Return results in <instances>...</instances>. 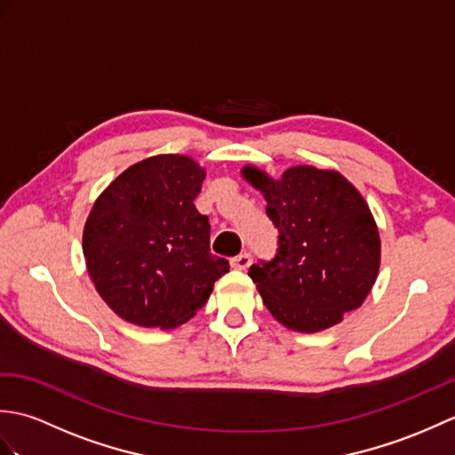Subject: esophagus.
Returning <instances> with one entry per match:
<instances>
[{
  "mask_svg": "<svg viewBox=\"0 0 455 455\" xmlns=\"http://www.w3.org/2000/svg\"><path fill=\"white\" fill-rule=\"evenodd\" d=\"M230 264H233V267H236V269H246V267H250V264H252V254L250 252L238 254L230 259Z\"/></svg>",
  "mask_w": 455,
  "mask_h": 455,
  "instance_id": "1",
  "label": "esophagus"
}]
</instances>
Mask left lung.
<instances>
[{"mask_svg":"<svg viewBox=\"0 0 455 455\" xmlns=\"http://www.w3.org/2000/svg\"><path fill=\"white\" fill-rule=\"evenodd\" d=\"M277 228L272 259L250 266L264 305L291 331L316 332L363 303L379 269V233L363 197L344 176L313 166L282 180L246 168Z\"/></svg>","mask_w":455,"mask_h":455,"instance_id":"1","label":"left lung"}]
</instances>
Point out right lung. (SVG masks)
<instances>
[{
  "instance_id": "1",
  "label": "right lung",
  "mask_w": 455,
  "mask_h": 455,
  "mask_svg": "<svg viewBox=\"0 0 455 455\" xmlns=\"http://www.w3.org/2000/svg\"><path fill=\"white\" fill-rule=\"evenodd\" d=\"M205 172L188 156L134 164L101 193L84 230L92 282L115 313L173 328L207 303L228 259L211 254L209 217L196 209Z\"/></svg>"
}]
</instances>
